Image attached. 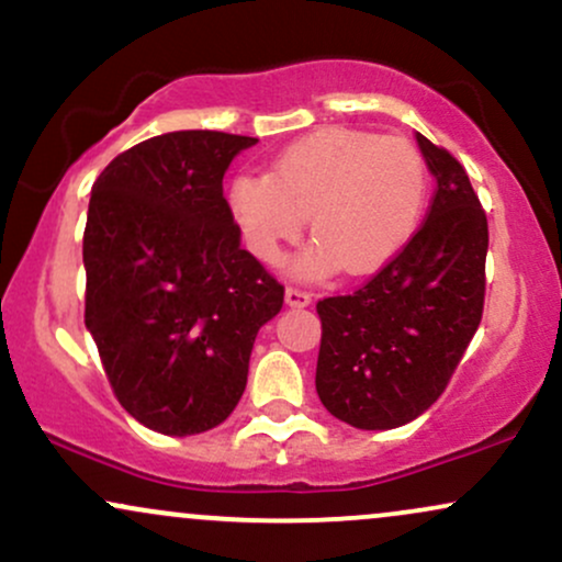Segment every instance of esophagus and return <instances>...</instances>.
<instances>
[{
    "instance_id": "1",
    "label": "esophagus",
    "mask_w": 562,
    "mask_h": 562,
    "mask_svg": "<svg viewBox=\"0 0 562 562\" xmlns=\"http://www.w3.org/2000/svg\"><path fill=\"white\" fill-rule=\"evenodd\" d=\"M285 301H288V306L303 308V306H308V303H312V293H306V290H301V288L288 285L285 288Z\"/></svg>"
}]
</instances>
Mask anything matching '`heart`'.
<instances>
[{"label": "heart", "instance_id": "1", "mask_svg": "<svg viewBox=\"0 0 562 562\" xmlns=\"http://www.w3.org/2000/svg\"><path fill=\"white\" fill-rule=\"evenodd\" d=\"M428 200V164L404 137L330 126L288 145L267 177L240 173L229 211L250 254L277 261L306 227L317 243L293 272L319 280L335 269L364 274L412 240Z\"/></svg>", "mask_w": 562, "mask_h": 562}]
</instances>
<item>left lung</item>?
Returning a JSON list of instances; mask_svg holds the SVG:
<instances>
[{
    "label": "left lung",
    "mask_w": 562,
    "mask_h": 562,
    "mask_svg": "<svg viewBox=\"0 0 562 562\" xmlns=\"http://www.w3.org/2000/svg\"><path fill=\"white\" fill-rule=\"evenodd\" d=\"M436 195L420 229L364 285L317 303V393L353 428L389 430L447 391L483 317L488 222L468 171L417 134Z\"/></svg>",
    "instance_id": "left-lung-1"
}]
</instances>
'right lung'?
<instances>
[{
  "label": "right lung",
  "mask_w": 562,
  "mask_h": 562,
  "mask_svg": "<svg viewBox=\"0 0 562 562\" xmlns=\"http://www.w3.org/2000/svg\"><path fill=\"white\" fill-rule=\"evenodd\" d=\"M259 139L187 128L119 153L83 227V325L121 406L190 436L232 415L256 333L285 288L240 248L224 198L232 158Z\"/></svg>",
  "instance_id": "right-lung-1"
}]
</instances>
